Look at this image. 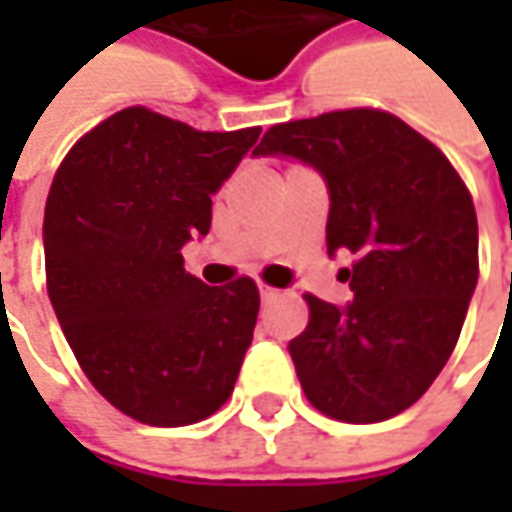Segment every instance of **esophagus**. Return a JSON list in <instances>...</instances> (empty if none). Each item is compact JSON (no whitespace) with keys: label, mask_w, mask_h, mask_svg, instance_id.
<instances>
[{"label":"esophagus","mask_w":512,"mask_h":512,"mask_svg":"<svg viewBox=\"0 0 512 512\" xmlns=\"http://www.w3.org/2000/svg\"><path fill=\"white\" fill-rule=\"evenodd\" d=\"M259 296H262V302H273V299H279L282 296V290H276V287H270V285H259Z\"/></svg>","instance_id":"esophagus-1"}]
</instances>
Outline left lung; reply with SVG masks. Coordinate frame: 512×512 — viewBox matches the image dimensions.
I'll return each instance as SVG.
<instances>
[{"label": "left lung", "instance_id": "8db88e82", "mask_svg": "<svg viewBox=\"0 0 512 512\" xmlns=\"http://www.w3.org/2000/svg\"><path fill=\"white\" fill-rule=\"evenodd\" d=\"M256 153H287L330 190L327 250H350L353 302L305 293L287 344L307 402L336 422L399 416L442 373L479 279L473 196L450 159L399 116L330 110L273 125Z\"/></svg>", "mask_w": 512, "mask_h": 512}]
</instances>
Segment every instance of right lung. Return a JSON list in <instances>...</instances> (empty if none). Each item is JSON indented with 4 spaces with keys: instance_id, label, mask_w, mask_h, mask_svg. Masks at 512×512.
I'll return each mask as SVG.
<instances>
[{
    "instance_id": "1",
    "label": "right lung",
    "mask_w": 512,
    "mask_h": 512,
    "mask_svg": "<svg viewBox=\"0 0 512 512\" xmlns=\"http://www.w3.org/2000/svg\"><path fill=\"white\" fill-rule=\"evenodd\" d=\"M262 128L213 133L133 105L88 130L45 205L50 305L90 384L150 427H185L230 399L259 287H207L182 245L210 230V193Z\"/></svg>"
}]
</instances>
